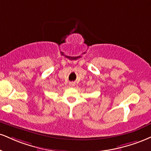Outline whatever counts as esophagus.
Instances as JSON below:
<instances>
[{
	"instance_id": "obj_1",
	"label": "esophagus",
	"mask_w": 151,
	"mask_h": 151,
	"mask_svg": "<svg viewBox=\"0 0 151 151\" xmlns=\"http://www.w3.org/2000/svg\"><path fill=\"white\" fill-rule=\"evenodd\" d=\"M70 84L71 86H75V83H74V82H71Z\"/></svg>"
}]
</instances>
